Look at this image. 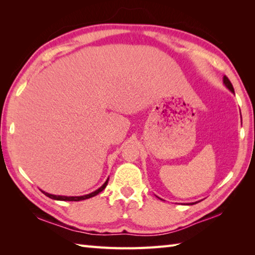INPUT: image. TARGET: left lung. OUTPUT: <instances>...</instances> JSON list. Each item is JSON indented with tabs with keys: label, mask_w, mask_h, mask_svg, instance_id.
Wrapping results in <instances>:
<instances>
[{
	"label": "left lung",
	"mask_w": 255,
	"mask_h": 255,
	"mask_svg": "<svg viewBox=\"0 0 255 255\" xmlns=\"http://www.w3.org/2000/svg\"><path fill=\"white\" fill-rule=\"evenodd\" d=\"M224 84L226 85V88H228V89H229V90L232 92V93H235L234 86H232V84H231V82H230V81H229V79L227 78L226 75H225V77H224ZM193 204H194V203H193Z\"/></svg>",
	"instance_id": "1"
}]
</instances>
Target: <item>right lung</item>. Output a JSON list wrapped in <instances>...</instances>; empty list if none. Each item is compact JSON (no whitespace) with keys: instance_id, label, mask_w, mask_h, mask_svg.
I'll use <instances>...</instances> for the list:
<instances>
[{"instance_id":"1","label":"right lung","mask_w":255,"mask_h":255,"mask_svg":"<svg viewBox=\"0 0 255 255\" xmlns=\"http://www.w3.org/2000/svg\"><path fill=\"white\" fill-rule=\"evenodd\" d=\"M107 183H108V178L106 180V182H105L104 184H103V185H102L99 189H96V191L92 192V193H90V194H88V195H83V196H59V195H52V194H49V193H46V192H44V191H41V192L44 193V194L46 195V196H48V197L51 198V199L64 200V202H79V200H84V199L91 198V197L95 196V195H97L99 193H101V192L103 191V189H104V188L106 187Z\"/></svg>"}]
</instances>
